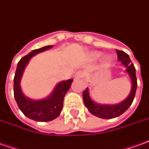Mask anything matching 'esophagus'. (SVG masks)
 I'll return each mask as SVG.
<instances>
[{
  "mask_svg": "<svg viewBox=\"0 0 149 149\" xmlns=\"http://www.w3.org/2000/svg\"><path fill=\"white\" fill-rule=\"evenodd\" d=\"M75 77H76V79L83 80V78H84V72L82 71H78L76 73V75H75Z\"/></svg>",
  "mask_w": 149,
  "mask_h": 149,
  "instance_id": "34e87169",
  "label": "esophagus"
}]
</instances>
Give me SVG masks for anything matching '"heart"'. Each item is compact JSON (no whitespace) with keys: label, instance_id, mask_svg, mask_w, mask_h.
I'll list each match as a JSON object with an SVG mask.
<instances>
[{"label":"heart","instance_id":"b5f03b06","mask_svg":"<svg viewBox=\"0 0 149 149\" xmlns=\"http://www.w3.org/2000/svg\"><path fill=\"white\" fill-rule=\"evenodd\" d=\"M100 56H101V54H100V53H96V54H95V56L96 57H99Z\"/></svg>","mask_w":149,"mask_h":149}]
</instances>
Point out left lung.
<instances>
[{"instance_id":"1","label":"left lung","mask_w":149,"mask_h":149,"mask_svg":"<svg viewBox=\"0 0 149 149\" xmlns=\"http://www.w3.org/2000/svg\"><path fill=\"white\" fill-rule=\"evenodd\" d=\"M116 52L118 55V60L121 61L123 64H124V66L127 68L126 71L129 73V76L132 82V90L129 96L127 97V99L118 105H112V106L99 105V104L93 102L91 100L89 97L88 88H86L83 92V101H84L85 107L88 108V110L91 114L102 118H113L123 114L132 105L134 97L136 96L137 79H136L135 66L132 62V60H130L129 56L127 53L120 50H116Z\"/></svg>"}]
</instances>
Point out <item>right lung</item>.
<instances>
[{
  "instance_id": "right-lung-1",
  "label": "right lung",
  "mask_w": 149,
  "mask_h": 149,
  "mask_svg": "<svg viewBox=\"0 0 149 149\" xmlns=\"http://www.w3.org/2000/svg\"><path fill=\"white\" fill-rule=\"evenodd\" d=\"M52 46H46L42 48L33 50L28 55L23 56L17 63L15 76L13 78V94L17 104L22 112L26 117L35 121L48 122L56 118L63 108L64 98L67 91L73 81L69 79L66 81L60 82L56 86L51 96L40 101H35L24 96L20 86V80L26 65L32 56L39 52L52 48Z\"/></svg>"
}]
</instances>
